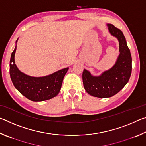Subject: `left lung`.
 Segmentation results:
<instances>
[{"label": "left lung", "mask_w": 146, "mask_h": 146, "mask_svg": "<svg viewBox=\"0 0 146 146\" xmlns=\"http://www.w3.org/2000/svg\"><path fill=\"white\" fill-rule=\"evenodd\" d=\"M109 31L119 41L120 55L117 62L110 70L99 76H93L84 70L82 73L84 87L93 97H111L119 92L129 80L132 70L130 50L122 31L111 24H108Z\"/></svg>", "instance_id": "obj_1"}]
</instances>
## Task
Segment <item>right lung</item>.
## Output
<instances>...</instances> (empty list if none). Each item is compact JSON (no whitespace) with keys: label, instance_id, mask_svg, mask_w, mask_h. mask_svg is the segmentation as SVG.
Segmentation results:
<instances>
[{"label":"right lung","instance_id":"add662e5","mask_svg":"<svg viewBox=\"0 0 146 146\" xmlns=\"http://www.w3.org/2000/svg\"><path fill=\"white\" fill-rule=\"evenodd\" d=\"M17 47L11 53L9 74L12 82L22 95L32 101H43L55 97L60 90L63 78L68 68L42 77H33L20 71L15 64ZM13 64H12V62Z\"/></svg>","mask_w":146,"mask_h":146}]
</instances>
